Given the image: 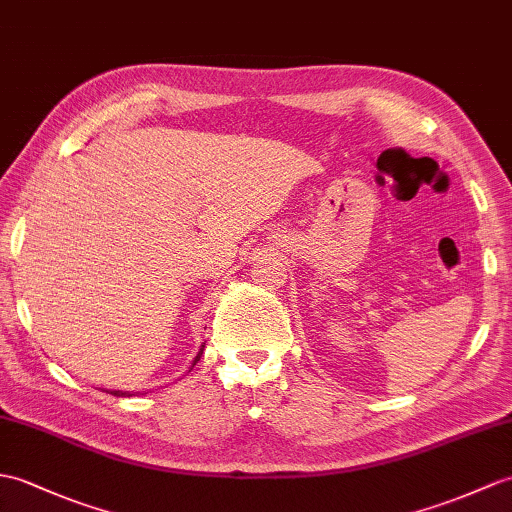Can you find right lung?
I'll list each match as a JSON object with an SVG mask.
<instances>
[{
    "mask_svg": "<svg viewBox=\"0 0 512 512\" xmlns=\"http://www.w3.org/2000/svg\"><path fill=\"white\" fill-rule=\"evenodd\" d=\"M202 349H205V344H202L200 347V351H198V355L194 358V362H192V366H196V362L200 360V355H202ZM109 392V390H106ZM111 395H115V397H130V392H126V390H111Z\"/></svg>",
    "mask_w": 512,
    "mask_h": 512,
    "instance_id": "obj_1",
    "label": "right lung"
}]
</instances>
